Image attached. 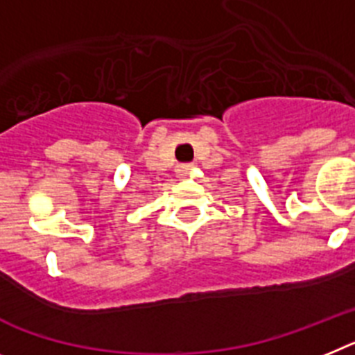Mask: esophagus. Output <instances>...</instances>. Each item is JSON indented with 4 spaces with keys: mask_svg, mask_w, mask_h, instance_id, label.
Returning <instances> with one entry per match:
<instances>
[{
    "mask_svg": "<svg viewBox=\"0 0 355 355\" xmlns=\"http://www.w3.org/2000/svg\"><path fill=\"white\" fill-rule=\"evenodd\" d=\"M175 171H177V175L180 178H186L187 175L191 173V164H177V169H175Z\"/></svg>",
    "mask_w": 355,
    "mask_h": 355,
    "instance_id": "1",
    "label": "esophagus"
}]
</instances>
